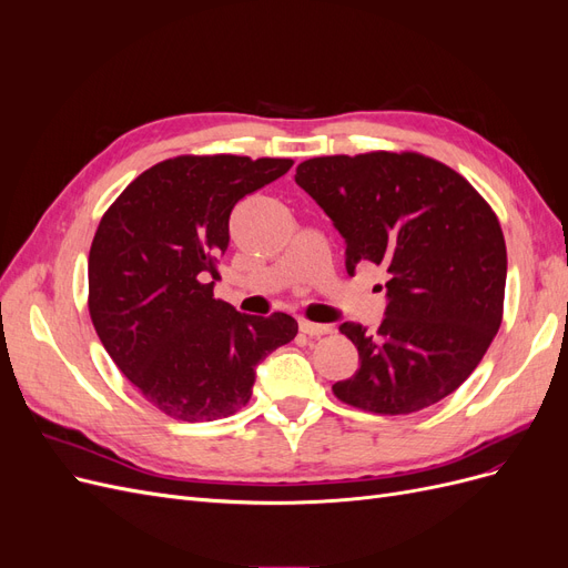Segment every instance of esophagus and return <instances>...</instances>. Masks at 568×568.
<instances>
[{"label": "esophagus", "instance_id": "obj_1", "mask_svg": "<svg viewBox=\"0 0 568 568\" xmlns=\"http://www.w3.org/2000/svg\"><path fill=\"white\" fill-rule=\"evenodd\" d=\"M298 326H301V332L307 336H322V334L332 332L329 324H317V322H307V320H301Z\"/></svg>", "mask_w": 568, "mask_h": 568}]
</instances>
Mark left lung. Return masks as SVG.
I'll use <instances>...</instances> for the list:
<instances>
[{
	"mask_svg": "<svg viewBox=\"0 0 568 568\" xmlns=\"http://www.w3.org/2000/svg\"><path fill=\"white\" fill-rule=\"evenodd\" d=\"M296 184L346 242V270H386L379 332L343 322L359 367L336 398L376 415H409L457 390L503 322L507 248L490 205L453 168L419 153L322 156ZM382 288V286H379Z\"/></svg>",
	"mask_w": 568,
	"mask_h": 568,
	"instance_id": "obj_1",
	"label": "left lung"
}]
</instances>
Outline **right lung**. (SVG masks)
<instances>
[{
  "instance_id": "add662e5",
  "label": "right lung",
  "mask_w": 568,
  "mask_h": 568,
  "mask_svg": "<svg viewBox=\"0 0 568 568\" xmlns=\"http://www.w3.org/2000/svg\"><path fill=\"white\" fill-rule=\"evenodd\" d=\"M294 161L178 156L149 168L101 217L90 248V315L118 369L182 422L242 409L263 359L298 322L213 298L230 215Z\"/></svg>"
}]
</instances>
